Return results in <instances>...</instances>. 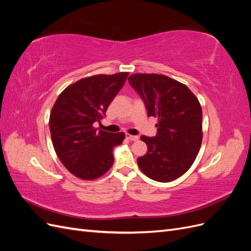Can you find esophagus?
<instances>
[{
    "label": "esophagus",
    "instance_id": "34e87169",
    "mask_svg": "<svg viewBox=\"0 0 251 251\" xmlns=\"http://www.w3.org/2000/svg\"><path fill=\"white\" fill-rule=\"evenodd\" d=\"M126 138L128 139V140H131V141H137L139 139L138 136H133V135H130V134H126Z\"/></svg>",
    "mask_w": 251,
    "mask_h": 251
}]
</instances>
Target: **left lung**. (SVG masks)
<instances>
[{"label": "left lung", "instance_id": "1", "mask_svg": "<svg viewBox=\"0 0 251 251\" xmlns=\"http://www.w3.org/2000/svg\"><path fill=\"white\" fill-rule=\"evenodd\" d=\"M128 83L139 94L148 116L158 117L155 137L142 135L148 153L137 159L151 179L170 182L194 163L202 143V109L185 85L161 74L131 75Z\"/></svg>", "mask_w": 251, "mask_h": 251}]
</instances>
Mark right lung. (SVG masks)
<instances>
[{
    "label": "right lung",
    "mask_w": 251,
    "mask_h": 251,
    "mask_svg": "<svg viewBox=\"0 0 251 251\" xmlns=\"http://www.w3.org/2000/svg\"><path fill=\"white\" fill-rule=\"evenodd\" d=\"M127 75L120 72L79 79L67 87L53 105L49 119L53 148L77 178L94 180L111 169L113 149L124 141L125 133L98 131L94 124L105 116Z\"/></svg>",
    "instance_id": "obj_1"
}]
</instances>
